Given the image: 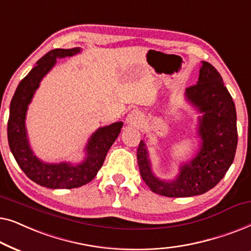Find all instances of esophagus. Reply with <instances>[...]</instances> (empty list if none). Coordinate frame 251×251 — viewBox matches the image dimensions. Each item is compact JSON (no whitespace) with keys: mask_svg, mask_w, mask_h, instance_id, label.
<instances>
[{"mask_svg":"<svg viewBox=\"0 0 251 251\" xmlns=\"http://www.w3.org/2000/svg\"><path fill=\"white\" fill-rule=\"evenodd\" d=\"M143 122V116L138 111H131L126 116V123L130 126H139Z\"/></svg>","mask_w":251,"mask_h":251,"instance_id":"obj_1","label":"esophagus"}]
</instances>
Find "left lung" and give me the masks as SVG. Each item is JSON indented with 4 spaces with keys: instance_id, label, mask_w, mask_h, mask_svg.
Listing matches in <instances>:
<instances>
[{
    "instance_id": "obj_1",
    "label": "left lung",
    "mask_w": 251,
    "mask_h": 251,
    "mask_svg": "<svg viewBox=\"0 0 251 251\" xmlns=\"http://www.w3.org/2000/svg\"><path fill=\"white\" fill-rule=\"evenodd\" d=\"M186 97L203 113L199 125L202 143L197 156L180 167L177 179H157L151 170L143 140L137 150L143 180L154 193L168 198L193 197L215 187L231 167L238 145L234 101L221 74L208 61H202L198 83L186 89Z\"/></svg>"
}]
</instances>
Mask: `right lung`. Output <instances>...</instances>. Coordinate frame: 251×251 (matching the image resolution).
Masks as SVG:
<instances>
[{
	"label": "right lung",
	"instance_id": "obj_1",
	"mask_svg": "<svg viewBox=\"0 0 251 251\" xmlns=\"http://www.w3.org/2000/svg\"><path fill=\"white\" fill-rule=\"evenodd\" d=\"M80 52V48L54 49L37 60L36 66L20 81L10 104L8 121V140L10 150L18 166L26 176L41 186L49 188H75L91 181L104 163L106 154L121 132L122 122L99 128L91 136L87 146L88 156L78 166L68 163L49 164L40 161L34 155L27 140L25 118L27 106L32 100L34 92L44 75L49 72L57 58L71 57Z\"/></svg>",
	"mask_w": 251,
	"mask_h": 251
}]
</instances>
